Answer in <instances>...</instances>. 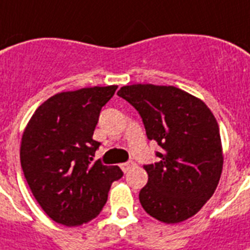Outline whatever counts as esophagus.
<instances>
[{
    "label": "esophagus",
    "mask_w": 250,
    "mask_h": 250,
    "mask_svg": "<svg viewBox=\"0 0 250 250\" xmlns=\"http://www.w3.org/2000/svg\"><path fill=\"white\" fill-rule=\"evenodd\" d=\"M135 162H133V161H127V162H125V164H121V168H123L124 172H127V171L130 170V168H133L134 166H135Z\"/></svg>",
    "instance_id": "esophagus-1"
}]
</instances>
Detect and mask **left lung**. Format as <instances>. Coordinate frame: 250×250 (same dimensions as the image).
Wrapping results in <instances>:
<instances>
[{
  "label": "left lung",
  "mask_w": 250,
  "mask_h": 250,
  "mask_svg": "<svg viewBox=\"0 0 250 250\" xmlns=\"http://www.w3.org/2000/svg\"><path fill=\"white\" fill-rule=\"evenodd\" d=\"M117 96L139 112L147 138L162 148L144 165V211L165 224L194 216L217 188L224 165L218 124L206 103L172 85L133 84Z\"/></svg>",
  "instance_id": "8db88e82"
}]
</instances>
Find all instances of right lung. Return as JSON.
<instances>
[{
	"label": "right lung",
	"instance_id": "right-lung-1",
	"mask_svg": "<svg viewBox=\"0 0 250 250\" xmlns=\"http://www.w3.org/2000/svg\"><path fill=\"white\" fill-rule=\"evenodd\" d=\"M117 85L61 92L33 113L21 138L20 162L42 209L57 224L79 226L106 204L119 166L93 164L100 142L93 139L102 107Z\"/></svg>",
	"mask_w": 250,
	"mask_h": 250
}]
</instances>
